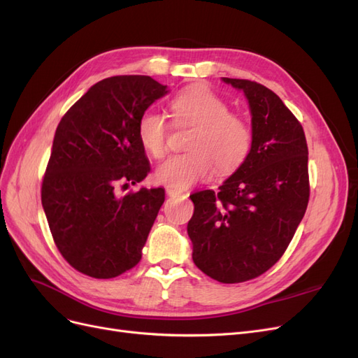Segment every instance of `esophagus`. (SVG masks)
I'll return each instance as SVG.
<instances>
[{"instance_id": "34e87169", "label": "esophagus", "mask_w": 358, "mask_h": 358, "mask_svg": "<svg viewBox=\"0 0 358 358\" xmlns=\"http://www.w3.org/2000/svg\"><path fill=\"white\" fill-rule=\"evenodd\" d=\"M166 192H167V196H169V197H180V196H183V192H182V191H179V189H173V188H167V189H166Z\"/></svg>"}]
</instances>
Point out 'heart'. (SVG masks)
<instances>
[{"instance_id": "heart-1", "label": "heart", "mask_w": 358, "mask_h": 358, "mask_svg": "<svg viewBox=\"0 0 358 358\" xmlns=\"http://www.w3.org/2000/svg\"><path fill=\"white\" fill-rule=\"evenodd\" d=\"M176 125L194 128L187 154L167 158L157 169V180L173 189H185L208 179L212 173L231 175L246 161L252 148V128L246 119L229 110V104L203 86L180 92L170 103ZM169 124L166 117L146 110L138 117L137 136L149 155L167 152Z\"/></svg>"}]
</instances>
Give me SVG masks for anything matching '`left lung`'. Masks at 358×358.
<instances>
[{"label": "left lung", "mask_w": 358, "mask_h": 358, "mask_svg": "<svg viewBox=\"0 0 358 358\" xmlns=\"http://www.w3.org/2000/svg\"><path fill=\"white\" fill-rule=\"evenodd\" d=\"M242 90L252 115L246 161L215 192H194L192 259L222 284L258 278L284 255L309 201L308 145L297 117L264 85L222 78Z\"/></svg>", "instance_id": "obj_1"}]
</instances>
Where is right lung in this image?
<instances>
[{
  "label": "right lung",
  "instance_id": "right-lung-1",
  "mask_svg": "<svg viewBox=\"0 0 358 358\" xmlns=\"http://www.w3.org/2000/svg\"><path fill=\"white\" fill-rule=\"evenodd\" d=\"M167 92L149 76H113L91 86L58 124L41 204L58 251L83 275L116 278L142 258L164 189L115 191L150 171L137 122Z\"/></svg>",
  "mask_w": 358,
  "mask_h": 358
}]
</instances>
